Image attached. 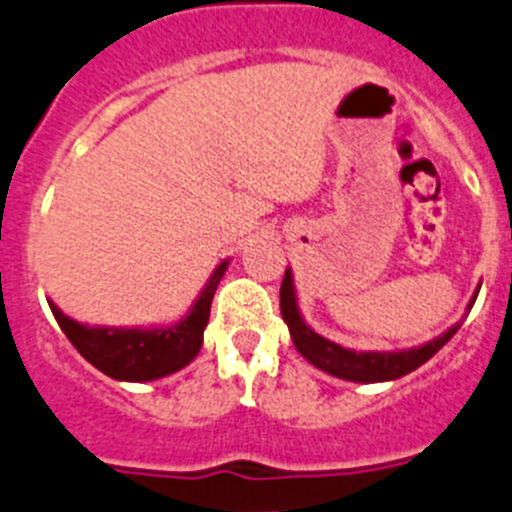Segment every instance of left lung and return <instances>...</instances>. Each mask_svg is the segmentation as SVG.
Instances as JSON below:
<instances>
[{
    "instance_id": "obj_1",
    "label": "left lung",
    "mask_w": 512,
    "mask_h": 512,
    "mask_svg": "<svg viewBox=\"0 0 512 512\" xmlns=\"http://www.w3.org/2000/svg\"><path fill=\"white\" fill-rule=\"evenodd\" d=\"M472 303H475V298H472ZM280 313H283V321L288 323L295 348L308 358L310 364L323 369L326 374L338 376V379L364 381V384L399 379V376L419 369V366H422L424 361H429V358H432L444 343L455 336L457 328H460V326L450 328V331L442 333L439 338H434V341L424 343V346L419 348H412V351H391V353L348 351V348H341L338 343L318 336V333H313L308 326H305V321L298 313V305H295V290H293L290 270H285L283 285H280Z\"/></svg>"
}]
</instances>
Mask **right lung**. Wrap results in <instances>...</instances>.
Returning a JSON list of instances; mask_svg holds the SVG:
<instances>
[{"label":"right lung","instance_id":"obj_1","mask_svg":"<svg viewBox=\"0 0 512 512\" xmlns=\"http://www.w3.org/2000/svg\"><path fill=\"white\" fill-rule=\"evenodd\" d=\"M227 262L214 270L191 313L174 328L156 331H118V328H85L70 321L55 303H50L57 326L78 348L80 356L118 381H151L184 369L202 348V333L209 321L214 290L222 280Z\"/></svg>","mask_w":512,"mask_h":512}]
</instances>
